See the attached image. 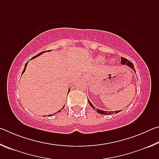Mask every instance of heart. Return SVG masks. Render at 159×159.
<instances>
[{
	"label": "heart",
	"mask_w": 159,
	"mask_h": 159,
	"mask_svg": "<svg viewBox=\"0 0 159 159\" xmlns=\"http://www.w3.org/2000/svg\"><path fill=\"white\" fill-rule=\"evenodd\" d=\"M104 56H99V57H98L96 58V61H98V62H102V61H104ZM111 62H114V61H111Z\"/></svg>",
	"instance_id": "heart-1"
}]
</instances>
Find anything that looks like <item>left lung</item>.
Here are the masks:
<instances>
[{
    "instance_id": "8db88e82",
    "label": "left lung",
    "mask_w": 159,
    "mask_h": 159,
    "mask_svg": "<svg viewBox=\"0 0 159 159\" xmlns=\"http://www.w3.org/2000/svg\"><path fill=\"white\" fill-rule=\"evenodd\" d=\"M120 64H123V65L128 66V67H130V68H131L133 70V71H134V72H135V70L134 69V65H133V64L130 61H129L128 60H127V59H126V58H124V57H121V58H120ZM135 73H136V72H135ZM88 103H89L90 106L91 107H92V108H93L94 110H95V111H96L97 112L99 113V114H100L111 115V114H117V113H118V112H120V111H122V110H118V111H116L114 112V111H104V110L98 109L95 108V107L93 105V104L91 103L89 99H88Z\"/></svg>"
}]
</instances>
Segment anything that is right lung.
Segmentation results:
<instances>
[{
    "instance_id": "right-lung-1",
    "label": "right lung",
    "mask_w": 159,
    "mask_h": 159,
    "mask_svg": "<svg viewBox=\"0 0 159 159\" xmlns=\"http://www.w3.org/2000/svg\"><path fill=\"white\" fill-rule=\"evenodd\" d=\"M47 51H51V50H47ZM47 51H43V52H40V53H39L38 54V55H36V56H34V57H32L31 60H33V59H35L36 57H39V56H40V55H41L42 54H43L44 52H47ZM29 62V61H28ZM28 62H26V64H25V68H24V70H23V71H22V73H21V75H22L24 73H25V70H26V66H27V64H28ZM70 89H71V88H69V90H68V94H69V91H70ZM64 106L62 107V108H61L60 111H58L57 113H58V112H60L61 111V110H62L63 109H64ZM56 114V113H55ZM50 114V115H49L48 116H52V115H54V114Z\"/></svg>"
}]
</instances>
